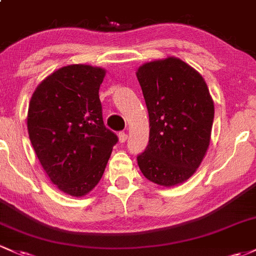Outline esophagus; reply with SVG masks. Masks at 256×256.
Here are the masks:
<instances>
[{"label":"esophagus","instance_id":"obj_1","mask_svg":"<svg viewBox=\"0 0 256 256\" xmlns=\"http://www.w3.org/2000/svg\"><path fill=\"white\" fill-rule=\"evenodd\" d=\"M126 140H128V134L124 132V131H122V132H119V141H120V143H125Z\"/></svg>","mask_w":256,"mask_h":256}]
</instances>
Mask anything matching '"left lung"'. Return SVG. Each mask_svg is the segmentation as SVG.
<instances>
[{
  "mask_svg": "<svg viewBox=\"0 0 256 256\" xmlns=\"http://www.w3.org/2000/svg\"><path fill=\"white\" fill-rule=\"evenodd\" d=\"M150 115V141L137 162L160 186L182 184L209 147L214 102L198 72L178 58L143 64L136 72Z\"/></svg>",
  "mask_w": 256,
  "mask_h": 256,
  "instance_id": "obj_1",
  "label": "left lung"
}]
</instances>
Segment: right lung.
Here are the masks:
<instances>
[{
	"label": "right lung",
	"instance_id": "right-lung-1",
	"mask_svg": "<svg viewBox=\"0 0 256 256\" xmlns=\"http://www.w3.org/2000/svg\"><path fill=\"white\" fill-rule=\"evenodd\" d=\"M102 68L74 64L47 76L34 92L28 131L48 178L64 193L81 196L102 178L118 136L103 122Z\"/></svg>",
	"mask_w": 256,
	"mask_h": 256
}]
</instances>
